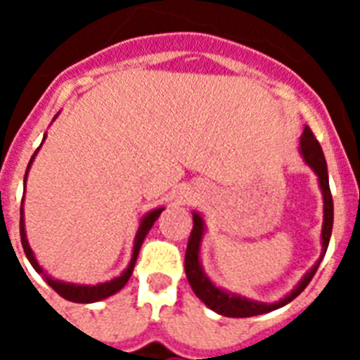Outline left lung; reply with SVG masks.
I'll use <instances>...</instances> for the list:
<instances>
[{
  "mask_svg": "<svg viewBox=\"0 0 360 360\" xmlns=\"http://www.w3.org/2000/svg\"><path fill=\"white\" fill-rule=\"evenodd\" d=\"M301 153H303L304 160L310 165L311 169L316 171V174L319 176V186L323 191L324 198V221H323V254H321L319 262L311 266L307 272V276L303 278V281L299 283L297 287L290 292L285 299H281L279 303H257V301H250V299L240 297V295L229 294V292L219 290L209 281V278L203 274L202 265H200V241H202L203 234V221L198 214H193V231H191L189 241H187L186 249V276L189 279V285L193 288L198 299H202L203 303L207 304L211 310L218 311L221 316L227 317H252L259 316V314H266V311H272L279 307H285L287 303H290L292 299L297 297L304 288L308 287V283L311 281V278L316 276L317 269H319V263L323 259L324 252L328 249V241L332 236V225H333V200L332 193H330V184H328V169H326V160H324L323 149H321L319 141L316 139V135L311 133V129L304 128L303 136H301Z\"/></svg>",
  "mask_w": 360,
  "mask_h": 360,
  "instance_id": "obj_1",
  "label": "left lung"
}]
</instances>
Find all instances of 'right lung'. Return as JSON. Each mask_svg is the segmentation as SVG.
I'll use <instances>...</instances> for the list:
<instances>
[{
	"label": "right lung",
	"instance_id": "add662e5",
	"mask_svg": "<svg viewBox=\"0 0 360 360\" xmlns=\"http://www.w3.org/2000/svg\"><path fill=\"white\" fill-rule=\"evenodd\" d=\"M36 157V153L32 155L30 162H28V167H30L32 160ZM28 171V169H27ZM25 182H27V174H25ZM164 209H155L149 214H146L141 221V227L136 231L135 236V247H133V257L131 262H129V266L122 272V276L119 278L111 279L108 283H101V285H94V287H88V285H72V283H63V281H56L52 278H46V283H49L50 287L57 292V294L61 295V297L68 299V301H73V303H95V301H101V299H106L110 295L117 294L120 288L128 283L129 276L133 274V266H135L136 256H139V250H141V245L144 241L146 234L149 232V229L153 227V224L157 221V218L160 216V212ZM19 232H21V245H23V250L27 254L28 262L30 265L36 269L37 274H43V269L39 266V263L36 262V257H34V252H32L30 245L27 241V234H25V224H23V200H21V219H19Z\"/></svg>",
	"mask_w": 360,
	"mask_h": 360
}]
</instances>
